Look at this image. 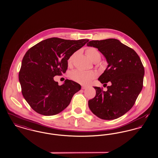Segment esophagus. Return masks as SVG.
Masks as SVG:
<instances>
[{"label":"esophagus","mask_w":158,"mask_h":158,"mask_svg":"<svg viewBox=\"0 0 158 158\" xmlns=\"http://www.w3.org/2000/svg\"><path fill=\"white\" fill-rule=\"evenodd\" d=\"M86 88H87V86H82V89H85Z\"/></svg>","instance_id":"34e87169"}]
</instances>
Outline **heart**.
Masks as SVG:
<instances>
[{
	"label": "heart",
	"mask_w": 158,
	"mask_h": 158,
	"mask_svg": "<svg viewBox=\"0 0 158 158\" xmlns=\"http://www.w3.org/2000/svg\"><path fill=\"white\" fill-rule=\"evenodd\" d=\"M77 52L73 53L68 59V65L71 66L73 63L74 59ZM86 53L94 62H98L101 59V54L98 50L95 47H89L86 50ZM97 76L95 71H83L81 70H76L72 72L70 74V77L76 82L82 85H87L94 79Z\"/></svg>",
	"instance_id": "obj_1"
}]
</instances>
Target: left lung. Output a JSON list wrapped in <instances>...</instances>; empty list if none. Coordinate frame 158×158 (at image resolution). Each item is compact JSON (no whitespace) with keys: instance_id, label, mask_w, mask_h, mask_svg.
I'll use <instances>...</instances> for the list:
<instances>
[{"instance_id":"8db88e82","label":"left lung","mask_w":158,"mask_h":158,"mask_svg":"<svg viewBox=\"0 0 158 158\" xmlns=\"http://www.w3.org/2000/svg\"><path fill=\"white\" fill-rule=\"evenodd\" d=\"M88 46L97 48L108 63L98 81L110 82L107 90L94 86L95 97L88 101L91 111L103 120H114L128 112L142 89L144 69L135 51L117 39L92 40Z\"/></svg>"}]
</instances>
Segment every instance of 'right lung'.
<instances>
[{
	"label": "right lung",
	"mask_w": 158,
	"mask_h": 158,
	"mask_svg": "<svg viewBox=\"0 0 158 158\" xmlns=\"http://www.w3.org/2000/svg\"><path fill=\"white\" fill-rule=\"evenodd\" d=\"M88 41L87 39L51 38L34 45L25 53L19 81L23 97L35 112L53 115L69 105L81 85L67 79L60 86L54 77L66 73L69 57Z\"/></svg>",
	"instance_id": "obj_1"
}]
</instances>
